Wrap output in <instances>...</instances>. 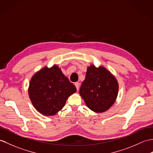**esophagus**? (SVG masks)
Masks as SVG:
<instances>
[{
	"instance_id": "34e87169",
	"label": "esophagus",
	"mask_w": 153,
	"mask_h": 153,
	"mask_svg": "<svg viewBox=\"0 0 153 153\" xmlns=\"http://www.w3.org/2000/svg\"><path fill=\"white\" fill-rule=\"evenodd\" d=\"M75 86H76V88H77V91H78L79 90V83H78V82H76V83H75Z\"/></svg>"
}]
</instances>
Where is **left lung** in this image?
<instances>
[{
	"instance_id": "8db88e82",
	"label": "left lung",
	"mask_w": 153,
	"mask_h": 153,
	"mask_svg": "<svg viewBox=\"0 0 153 153\" xmlns=\"http://www.w3.org/2000/svg\"><path fill=\"white\" fill-rule=\"evenodd\" d=\"M119 85L115 77L104 67H88L79 94L92 111L102 113L114 104Z\"/></svg>"
}]
</instances>
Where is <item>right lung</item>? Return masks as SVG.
I'll return each instance as SVG.
<instances>
[{
  "instance_id": "right-lung-1",
  "label": "right lung",
  "mask_w": 153,
  "mask_h": 153,
  "mask_svg": "<svg viewBox=\"0 0 153 153\" xmlns=\"http://www.w3.org/2000/svg\"><path fill=\"white\" fill-rule=\"evenodd\" d=\"M76 88L56 65L44 67L31 78L28 95L34 107L44 115L51 116L65 106Z\"/></svg>"
}]
</instances>
